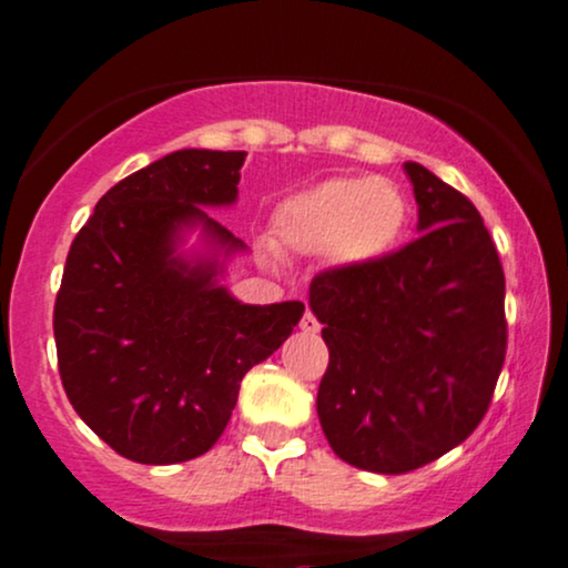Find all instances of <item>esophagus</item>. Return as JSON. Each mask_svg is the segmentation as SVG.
<instances>
[{"mask_svg": "<svg viewBox=\"0 0 568 568\" xmlns=\"http://www.w3.org/2000/svg\"><path fill=\"white\" fill-rule=\"evenodd\" d=\"M320 320L314 317L312 312H306L304 320H301V329H304V333H320Z\"/></svg>", "mask_w": 568, "mask_h": 568, "instance_id": "obj_1", "label": "esophagus"}]
</instances>
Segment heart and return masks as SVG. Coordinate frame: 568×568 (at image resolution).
I'll return each instance as SVG.
<instances>
[{
    "mask_svg": "<svg viewBox=\"0 0 568 568\" xmlns=\"http://www.w3.org/2000/svg\"><path fill=\"white\" fill-rule=\"evenodd\" d=\"M408 204L387 178H329L288 196L272 214V235L293 254H327L343 267L379 262L406 231Z\"/></svg>",
    "mask_w": 568,
    "mask_h": 568,
    "instance_id": "1",
    "label": "heart"
}]
</instances>
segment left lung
I'll return each mask as SVG.
<instances>
[{
  "instance_id": "left-lung-1",
  "label": "left lung",
  "mask_w": 568,
  "mask_h": 568,
  "mask_svg": "<svg viewBox=\"0 0 568 568\" xmlns=\"http://www.w3.org/2000/svg\"><path fill=\"white\" fill-rule=\"evenodd\" d=\"M422 235L308 285L329 364L317 414L329 448L377 475L419 469L475 433L506 358V277L477 206L406 162Z\"/></svg>"
}]
</instances>
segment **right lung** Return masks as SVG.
Returning a JSON list of instances; mask_svg holds the SVG:
<instances>
[{"instance_id":"obj_1","label":"right lung","mask_w":568,"mask_h":568,"mask_svg":"<svg viewBox=\"0 0 568 568\" xmlns=\"http://www.w3.org/2000/svg\"><path fill=\"white\" fill-rule=\"evenodd\" d=\"M246 152L181 149L99 199L78 231L54 301L62 387L120 456L178 464L212 448L241 379L275 354L304 304L251 306L217 285L220 264L175 254L201 225L225 254L243 241L201 206L233 204Z\"/></svg>"}]
</instances>
